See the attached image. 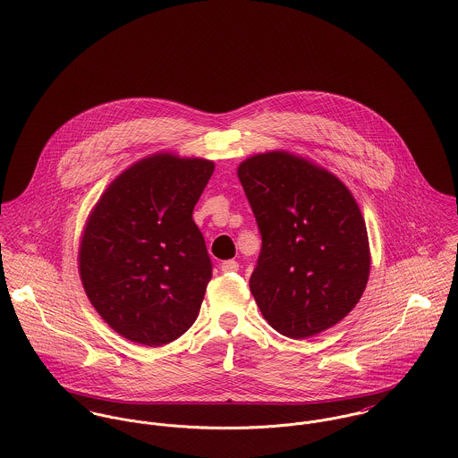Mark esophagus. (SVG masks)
Masks as SVG:
<instances>
[{"mask_svg":"<svg viewBox=\"0 0 458 458\" xmlns=\"http://www.w3.org/2000/svg\"><path fill=\"white\" fill-rule=\"evenodd\" d=\"M220 269L224 273H231V271H238L240 269V264L234 261V259H229V261H224L220 264Z\"/></svg>","mask_w":458,"mask_h":458,"instance_id":"1","label":"esophagus"}]
</instances>
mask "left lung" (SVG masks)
Segmentation results:
<instances>
[{
  "instance_id": "8db88e82",
  "label": "left lung",
  "mask_w": 458,
  "mask_h": 458,
  "mask_svg": "<svg viewBox=\"0 0 458 458\" xmlns=\"http://www.w3.org/2000/svg\"><path fill=\"white\" fill-rule=\"evenodd\" d=\"M238 178L261 233L250 291L280 335L314 336L360 301L370 249L361 211L327 169L287 151L240 164Z\"/></svg>"
}]
</instances>
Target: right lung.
<instances>
[{
  "label": "right lung",
  "instance_id": "1",
  "mask_svg": "<svg viewBox=\"0 0 458 458\" xmlns=\"http://www.w3.org/2000/svg\"><path fill=\"white\" fill-rule=\"evenodd\" d=\"M215 164L157 153L122 173L93 208L79 273L100 318L158 347L194 325L211 259L192 218Z\"/></svg>",
  "mask_w": 458,
  "mask_h": 458
}]
</instances>
